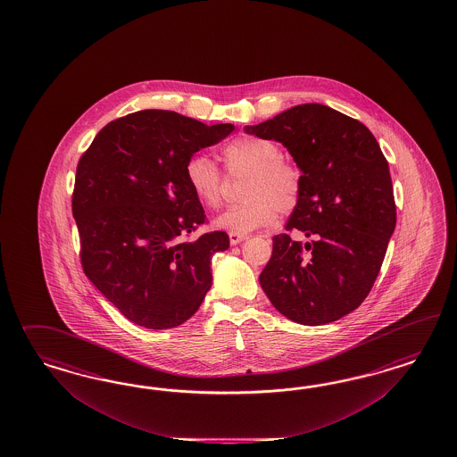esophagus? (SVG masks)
<instances>
[{
    "label": "esophagus",
    "instance_id": "esophagus-1",
    "mask_svg": "<svg viewBox=\"0 0 457 457\" xmlns=\"http://www.w3.org/2000/svg\"><path fill=\"white\" fill-rule=\"evenodd\" d=\"M245 239H248V236L246 235H239V233H229V243L236 246V245H239L241 241H245Z\"/></svg>",
    "mask_w": 457,
    "mask_h": 457
}]
</instances>
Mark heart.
Wrapping results in <instances>:
<instances>
[{
    "mask_svg": "<svg viewBox=\"0 0 457 457\" xmlns=\"http://www.w3.org/2000/svg\"><path fill=\"white\" fill-rule=\"evenodd\" d=\"M222 162L231 174L249 172L245 182V203L231 206L216 218L214 224L231 233L248 235L270 226L279 212H290L302 197V172L283 161L275 142L256 137H239L224 145ZM186 180L195 199L216 209L222 203V174L206 155H194L186 164Z\"/></svg>",
    "mask_w": 457,
    "mask_h": 457,
    "instance_id": "heart-1",
    "label": "heart"
}]
</instances>
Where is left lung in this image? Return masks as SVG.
<instances>
[{"label": "left lung", "instance_id": "left-lung-1", "mask_svg": "<svg viewBox=\"0 0 457 457\" xmlns=\"http://www.w3.org/2000/svg\"><path fill=\"white\" fill-rule=\"evenodd\" d=\"M245 130L281 142L302 170V197L273 237L260 285L281 315L325 325L359 308L374 287L395 229L387 159L365 125L320 104H303Z\"/></svg>", "mask_w": 457, "mask_h": 457}]
</instances>
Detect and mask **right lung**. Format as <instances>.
Here are the masks:
<instances>
[{"mask_svg":"<svg viewBox=\"0 0 457 457\" xmlns=\"http://www.w3.org/2000/svg\"><path fill=\"white\" fill-rule=\"evenodd\" d=\"M233 130L178 112H134L105 125L80 157L71 211L83 271L132 323L179 327L211 288V258L229 248V236L182 239L206 221L186 164Z\"/></svg>","mask_w":457,"mask_h":457,"instance_id":"add662e5","label":"right lung"}]
</instances>
